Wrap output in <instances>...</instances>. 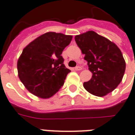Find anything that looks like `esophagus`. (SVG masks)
Instances as JSON below:
<instances>
[{
    "mask_svg": "<svg viewBox=\"0 0 135 135\" xmlns=\"http://www.w3.org/2000/svg\"><path fill=\"white\" fill-rule=\"evenodd\" d=\"M82 70V68L81 67H80V66H77V67H75V70Z\"/></svg>",
    "mask_w": 135,
    "mask_h": 135,
    "instance_id": "obj_1",
    "label": "esophagus"
}]
</instances>
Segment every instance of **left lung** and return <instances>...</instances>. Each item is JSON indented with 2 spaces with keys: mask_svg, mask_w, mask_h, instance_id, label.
I'll return each instance as SVG.
<instances>
[{
  "mask_svg": "<svg viewBox=\"0 0 135 135\" xmlns=\"http://www.w3.org/2000/svg\"><path fill=\"white\" fill-rule=\"evenodd\" d=\"M75 41L85 54L92 77L84 83L89 93L104 97L117 87L124 76L126 62L119 48L94 31L75 35Z\"/></svg>",
  "mask_w": 135,
  "mask_h": 135,
  "instance_id": "obj_1",
  "label": "left lung"
}]
</instances>
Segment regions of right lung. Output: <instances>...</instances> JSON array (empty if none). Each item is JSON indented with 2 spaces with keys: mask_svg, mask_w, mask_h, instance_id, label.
Segmentation results:
<instances>
[{
  "mask_svg": "<svg viewBox=\"0 0 135 135\" xmlns=\"http://www.w3.org/2000/svg\"><path fill=\"white\" fill-rule=\"evenodd\" d=\"M72 38V35L48 32L24 49L17 61L18 76L30 93L47 99L62 86L70 70L61 54Z\"/></svg>",
  "mask_w": 135,
  "mask_h": 135,
  "instance_id": "1",
  "label": "right lung"
}]
</instances>
